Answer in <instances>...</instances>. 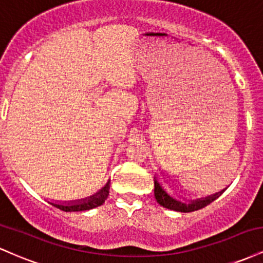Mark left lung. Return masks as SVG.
<instances>
[{
  "mask_svg": "<svg viewBox=\"0 0 263 263\" xmlns=\"http://www.w3.org/2000/svg\"><path fill=\"white\" fill-rule=\"evenodd\" d=\"M224 192V190H222ZM216 193L214 195H209L206 198H201V199H197V200H192L189 203H185V201H180L178 199L173 198L172 195L168 194L163 186L159 184L158 180L155 178V197L157 203L159 205H162L163 208H167V209L174 210V211H180V213H192V211L203 209V208L209 205L210 203H213L215 199H218L221 193Z\"/></svg>",
  "mask_w": 263,
  "mask_h": 263,
  "instance_id": "8db88e82",
  "label": "left lung"
}]
</instances>
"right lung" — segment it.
<instances>
[{
  "mask_svg": "<svg viewBox=\"0 0 263 263\" xmlns=\"http://www.w3.org/2000/svg\"><path fill=\"white\" fill-rule=\"evenodd\" d=\"M108 184H110V182H107L106 185H105L100 192L96 193L95 195H91V197L83 199V200L73 201V203H50V204L63 211H84V210L93 209V208H98L104 204L105 200L107 199L108 189H110V185H108Z\"/></svg>",
  "mask_w": 263,
  "mask_h": 263,
  "instance_id": "obj_1",
  "label": "right lung"
}]
</instances>
